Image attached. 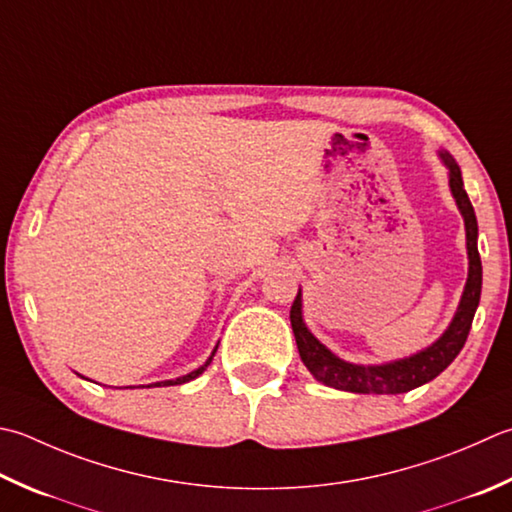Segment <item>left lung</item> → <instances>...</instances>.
I'll return each mask as SVG.
<instances>
[{"label": "left lung", "mask_w": 512, "mask_h": 512, "mask_svg": "<svg viewBox=\"0 0 512 512\" xmlns=\"http://www.w3.org/2000/svg\"><path fill=\"white\" fill-rule=\"evenodd\" d=\"M439 159H442V164L448 168L450 195H453L459 213L464 217L466 228L468 277L453 319H450L448 328L433 344L417 350L413 355L393 359V362L384 364H353L335 355L333 350L324 346L313 333H310L304 322L302 288H299L293 308H290V326H293L299 357H302L304 366L310 370V375H313L317 382L359 395L408 393V390H413L417 386L433 382V379L439 373H444L450 362L459 355V350L464 348L466 337L470 333V324H473L475 310L479 306V295H482V259H479L477 250V217L473 204H470L464 190L462 170H459L453 155H450L448 150H439Z\"/></svg>", "instance_id": "1"}]
</instances>
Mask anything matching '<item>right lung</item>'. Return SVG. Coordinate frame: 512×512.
I'll return each mask as SVG.
<instances>
[{"mask_svg":"<svg viewBox=\"0 0 512 512\" xmlns=\"http://www.w3.org/2000/svg\"><path fill=\"white\" fill-rule=\"evenodd\" d=\"M219 346V344H217ZM217 346L213 348V353H210V357L206 359V362L199 366V368H195V370H190L188 375H182V377H177V379H166V382H155V384H148V388L150 386H179V384H186V382H190V379H195V377H199L204 373V370L210 366V362H213V357H215V353H217ZM128 388V386H126ZM130 388H135V386H130Z\"/></svg>","mask_w":512,"mask_h":512,"instance_id":"right-lung-1","label":"right lung"}]
</instances>
